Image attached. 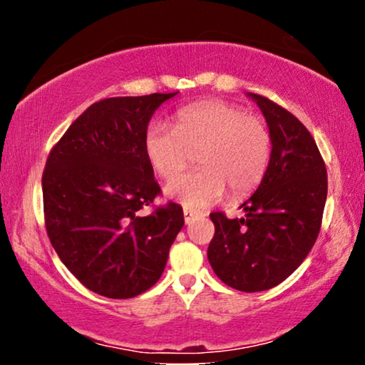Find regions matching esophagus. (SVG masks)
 <instances>
[{
  "instance_id": "1",
  "label": "esophagus",
  "mask_w": 365,
  "mask_h": 365,
  "mask_svg": "<svg viewBox=\"0 0 365 365\" xmlns=\"http://www.w3.org/2000/svg\"><path fill=\"white\" fill-rule=\"evenodd\" d=\"M196 211H192V209H184V221H186V224H189L192 221L194 217H196Z\"/></svg>"
}]
</instances>
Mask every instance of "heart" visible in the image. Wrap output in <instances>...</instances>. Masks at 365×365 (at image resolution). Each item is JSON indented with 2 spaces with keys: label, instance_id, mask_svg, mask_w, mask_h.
Returning a JSON list of instances; mask_svg holds the SVG:
<instances>
[{
  "label": "heart",
  "instance_id": "heart-1",
  "mask_svg": "<svg viewBox=\"0 0 365 365\" xmlns=\"http://www.w3.org/2000/svg\"><path fill=\"white\" fill-rule=\"evenodd\" d=\"M272 136L262 118L227 101H199L176 113L174 128L153 121L144 154L158 178L169 181L198 154L203 168L168 184L166 192L191 207H206L226 192L244 196L269 168Z\"/></svg>",
  "mask_w": 365,
  "mask_h": 365
}]
</instances>
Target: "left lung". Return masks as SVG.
Listing matches in <instances>:
<instances>
[{
  "instance_id": "obj_1",
  "label": "left lung",
  "mask_w": 365,
  "mask_h": 365,
  "mask_svg": "<svg viewBox=\"0 0 365 365\" xmlns=\"http://www.w3.org/2000/svg\"><path fill=\"white\" fill-rule=\"evenodd\" d=\"M249 96L269 124L271 161L261 186L241 206L246 216H209L216 232L207 259L224 284L257 292L286 281L311 252L321 231L327 171L312 134L292 113L261 94Z\"/></svg>"
}]
</instances>
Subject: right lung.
<instances>
[{
    "label": "right lung",
    "instance_id": "1",
    "mask_svg": "<svg viewBox=\"0 0 365 365\" xmlns=\"http://www.w3.org/2000/svg\"><path fill=\"white\" fill-rule=\"evenodd\" d=\"M176 93L94 103L54 144L43 171L44 226L89 291L129 299L158 282L184 226L182 207L154 206L161 187L144 154L153 113ZM148 205V217L137 212Z\"/></svg>",
    "mask_w": 365,
    "mask_h": 365
}]
</instances>
